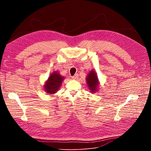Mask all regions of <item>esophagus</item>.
Masks as SVG:
<instances>
[{"label":"esophagus","mask_w":151,"mask_h":151,"mask_svg":"<svg viewBox=\"0 0 151 151\" xmlns=\"http://www.w3.org/2000/svg\"><path fill=\"white\" fill-rule=\"evenodd\" d=\"M78 78V74H75L74 76H72V78L73 79V80H77Z\"/></svg>","instance_id":"34e87169"}]
</instances>
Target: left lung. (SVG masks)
I'll return each instance as SVG.
<instances>
[{
  "label": "left lung",
  "instance_id": "left-lung-1",
  "mask_svg": "<svg viewBox=\"0 0 151 151\" xmlns=\"http://www.w3.org/2000/svg\"><path fill=\"white\" fill-rule=\"evenodd\" d=\"M86 80L87 85L91 93H95L98 91L100 82L96 71L93 70H91L87 75Z\"/></svg>",
  "mask_w": 151,
  "mask_h": 151
}]
</instances>
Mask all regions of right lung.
Here are the masks:
<instances>
[{
  "mask_svg": "<svg viewBox=\"0 0 151 151\" xmlns=\"http://www.w3.org/2000/svg\"><path fill=\"white\" fill-rule=\"evenodd\" d=\"M63 80L64 76L60 75L58 71H54L45 81L43 85L44 91L48 95L55 93L59 90Z\"/></svg>",
  "mask_w": 151,
  "mask_h": 151,
  "instance_id": "1",
  "label": "right lung"
}]
</instances>
